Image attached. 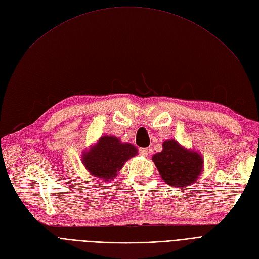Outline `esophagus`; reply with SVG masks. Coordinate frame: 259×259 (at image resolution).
<instances>
[{"instance_id":"34e87169","label":"esophagus","mask_w":259,"mask_h":259,"mask_svg":"<svg viewBox=\"0 0 259 259\" xmlns=\"http://www.w3.org/2000/svg\"><path fill=\"white\" fill-rule=\"evenodd\" d=\"M139 154L142 155V156H147L149 154V150L147 148H140L139 149Z\"/></svg>"}]
</instances>
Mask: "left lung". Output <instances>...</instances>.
<instances>
[{
  "label": "left lung",
  "mask_w": 259,
  "mask_h": 259,
  "mask_svg": "<svg viewBox=\"0 0 259 259\" xmlns=\"http://www.w3.org/2000/svg\"><path fill=\"white\" fill-rule=\"evenodd\" d=\"M162 148L152 159L165 184L183 188L193 184L203 168L200 155L184 149L172 139L164 141Z\"/></svg>",
  "instance_id": "obj_1"
}]
</instances>
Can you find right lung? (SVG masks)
<instances>
[{"label":"right lung","instance_id":"obj_1","mask_svg":"<svg viewBox=\"0 0 259 259\" xmlns=\"http://www.w3.org/2000/svg\"><path fill=\"white\" fill-rule=\"evenodd\" d=\"M137 153L133 144L122 143L117 137L104 136L82 155V162L92 175L108 181L115 178L124 163Z\"/></svg>","mask_w":259,"mask_h":259}]
</instances>
